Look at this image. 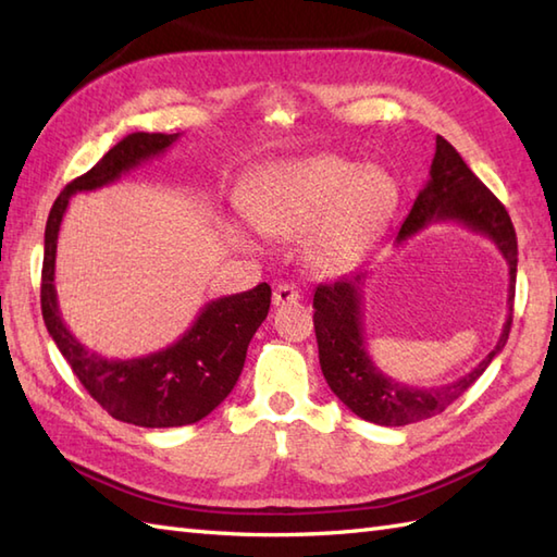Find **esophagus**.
Segmentation results:
<instances>
[{"label": "esophagus", "mask_w": 557, "mask_h": 557, "mask_svg": "<svg viewBox=\"0 0 557 557\" xmlns=\"http://www.w3.org/2000/svg\"><path fill=\"white\" fill-rule=\"evenodd\" d=\"M301 299V294L297 289V285H292V282H280L272 289V304L275 306H285V304H297Z\"/></svg>", "instance_id": "34e87169"}]
</instances>
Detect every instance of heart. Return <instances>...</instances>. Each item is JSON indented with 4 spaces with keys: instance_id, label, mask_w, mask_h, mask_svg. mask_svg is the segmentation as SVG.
Masks as SVG:
<instances>
[{
    "instance_id": "1",
    "label": "heart",
    "mask_w": 557,
    "mask_h": 557,
    "mask_svg": "<svg viewBox=\"0 0 557 557\" xmlns=\"http://www.w3.org/2000/svg\"><path fill=\"white\" fill-rule=\"evenodd\" d=\"M399 203L395 176L335 152L270 162L244 186L242 210L270 239H306L315 272H339L369 251ZM236 239L246 244L239 227Z\"/></svg>"
}]
</instances>
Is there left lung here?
Wrapping results in <instances>:
<instances>
[{"mask_svg": "<svg viewBox=\"0 0 557 557\" xmlns=\"http://www.w3.org/2000/svg\"><path fill=\"white\" fill-rule=\"evenodd\" d=\"M435 222H457L471 232L486 234L498 246L507 270H510V289H507V318L498 345L474 371L457 381L437 387H413L385 375L366 349L363 330V282L369 270H357L351 275L318 285L313 294V325L318 339V359L330 389L357 417L377 425H407L421 419H431L453 405L474 385L488 363L507 345L512 327V301L517 285V234L505 206L495 198L486 184L469 170L459 152L443 136L435 138V158L431 162L429 182L419 191L407 220L395 236V246L405 244L413 234Z\"/></svg>", "mask_w": 557, "mask_h": 557, "instance_id": "8db88e82", "label": "left lung"}]
</instances>
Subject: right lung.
I'll return each instance as SVG.
<instances>
[{"label": "right lung", "instance_id": "obj_1", "mask_svg": "<svg viewBox=\"0 0 557 557\" xmlns=\"http://www.w3.org/2000/svg\"><path fill=\"white\" fill-rule=\"evenodd\" d=\"M182 134L136 132L104 152L96 168L66 184L57 196L45 227L40 304L47 333L69 361L90 397L124 423L144 429L188 425L215 409L232 393L246 361L248 342L270 311V285L208 301L194 325L160 351L136 359H104L78 342L62 321L54 289L57 239L69 200L78 191H96L122 180L140 164L160 158Z\"/></svg>", "mask_w": 557, "mask_h": 557}]
</instances>
